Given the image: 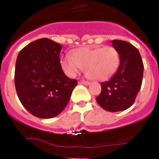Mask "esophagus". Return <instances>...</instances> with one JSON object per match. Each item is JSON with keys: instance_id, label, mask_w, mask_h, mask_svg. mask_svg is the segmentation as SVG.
I'll return each instance as SVG.
<instances>
[{"instance_id": "esophagus-1", "label": "esophagus", "mask_w": 159, "mask_h": 159, "mask_svg": "<svg viewBox=\"0 0 159 159\" xmlns=\"http://www.w3.org/2000/svg\"><path fill=\"white\" fill-rule=\"evenodd\" d=\"M79 84H84V85H86V86H88V85H90V84H91V83L88 82V81L80 80V82H79Z\"/></svg>"}]
</instances>
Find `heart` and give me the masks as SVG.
<instances>
[{"mask_svg": "<svg viewBox=\"0 0 159 159\" xmlns=\"http://www.w3.org/2000/svg\"><path fill=\"white\" fill-rule=\"evenodd\" d=\"M60 63L64 72L69 76H75L83 68H86L90 77L106 80L117 70L119 56L117 50L111 46L84 47L74 50L72 57L65 55Z\"/></svg>", "mask_w": 159, "mask_h": 159, "instance_id": "1", "label": "heart"}]
</instances>
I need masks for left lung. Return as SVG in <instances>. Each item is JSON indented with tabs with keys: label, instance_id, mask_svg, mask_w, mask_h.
<instances>
[{
	"label": "left lung",
	"instance_id": "8db88e82",
	"mask_svg": "<svg viewBox=\"0 0 159 159\" xmlns=\"http://www.w3.org/2000/svg\"><path fill=\"white\" fill-rule=\"evenodd\" d=\"M120 64L110 80L101 84V93L96 101L104 110L111 112L124 111L134 103L143 82V63L134 46L124 40H114Z\"/></svg>",
	"mask_w": 159,
	"mask_h": 159
}]
</instances>
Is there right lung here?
I'll return each mask as SVG.
<instances>
[{
	"label": "right lung",
	"instance_id": "add662e5",
	"mask_svg": "<svg viewBox=\"0 0 159 159\" xmlns=\"http://www.w3.org/2000/svg\"><path fill=\"white\" fill-rule=\"evenodd\" d=\"M62 46L48 38L38 39L18 54L15 87L20 101L32 115L40 119L58 116L70 100L77 85L63 71Z\"/></svg>",
	"mask_w": 159,
	"mask_h": 159
}]
</instances>
